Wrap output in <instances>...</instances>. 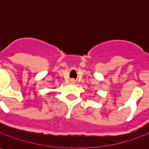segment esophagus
Returning <instances> with one entry per match:
<instances>
[{"label": "esophagus", "instance_id": "esophagus-1", "mask_svg": "<svg viewBox=\"0 0 149 149\" xmlns=\"http://www.w3.org/2000/svg\"><path fill=\"white\" fill-rule=\"evenodd\" d=\"M70 83L72 84H76V80L75 79H72L70 80Z\"/></svg>", "mask_w": 149, "mask_h": 149}]
</instances>
